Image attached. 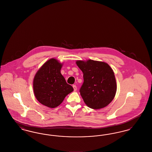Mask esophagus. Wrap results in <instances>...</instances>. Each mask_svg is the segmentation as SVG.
Returning a JSON list of instances; mask_svg holds the SVG:
<instances>
[{
	"label": "esophagus",
	"instance_id": "esophagus-1",
	"mask_svg": "<svg viewBox=\"0 0 152 152\" xmlns=\"http://www.w3.org/2000/svg\"><path fill=\"white\" fill-rule=\"evenodd\" d=\"M73 88L74 91H76L77 90V87H76V86H75V85H73Z\"/></svg>",
	"mask_w": 152,
	"mask_h": 152
}]
</instances>
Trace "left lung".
Listing matches in <instances>:
<instances>
[{
	"instance_id": "left-lung-1",
	"label": "left lung",
	"mask_w": 152,
	"mask_h": 152,
	"mask_svg": "<svg viewBox=\"0 0 152 152\" xmlns=\"http://www.w3.org/2000/svg\"><path fill=\"white\" fill-rule=\"evenodd\" d=\"M83 73L84 83L80 94L87 106L99 109L107 107L114 99L117 84L113 71L106 63L88 60H77Z\"/></svg>"
}]
</instances>
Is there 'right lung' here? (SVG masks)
<instances>
[{
  "instance_id": "add662e5",
  "label": "right lung",
  "mask_w": 152,
  "mask_h": 152,
  "mask_svg": "<svg viewBox=\"0 0 152 152\" xmlns=\"http://www.w3.org/2000/svg\"><path fill=\"white\" fill-rule=\"evenodd\" d=\"M62 64L55 58L46 61L35 76L33 82L34 94L39 102L49 108H55L65 96L73 91L61 74Z\"/></svg>"
}]
</instances>
